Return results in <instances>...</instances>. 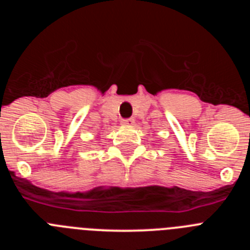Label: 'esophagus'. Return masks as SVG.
I'll list each match as a JSON object with an SVG mask.
<instances>
[{"mask_svg":"<svg viewBox=\"0 0 250 250\" xmlns=\"http://www.w3.org/2000/svg\"><path fill=\"white\" fill-rule=\"evenodd\" d=\"M134 119H131V118H129V119H123V120H121V125H132V124H134Z\"/></svg>","mask_w":250,"mask_h":250,"instance_id":"34e87169","label":"esophagus"}]
</instances>
